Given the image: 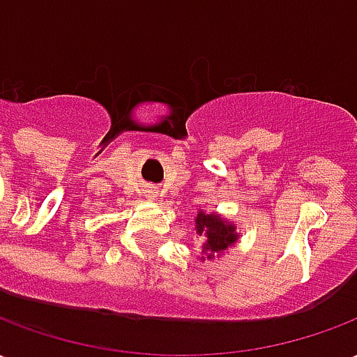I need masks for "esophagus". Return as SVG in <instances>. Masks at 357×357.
Wrapping results in <instances>:
<instances>
[{
    "instance_id": "obj_1",
    "label": "esophagus",
    "mask_w": 357,
    "mask_h": 357,
    "mask_svg": "<svg viewBox=\"0 0 357 357\" xmlns=\"http://www.w3.org/2000/svg\"><path fill=\"white\" fill-rule=\"evenodd\" d=\"M155 195H156L155 187H149V189H147V197H155Z\"/></svg>"
}]
</instances>
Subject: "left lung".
Instances as JSON below:
<instances>
[{
    "label": "left lung",
    "instance_id": "obj_1",
    "mask_svg": "<svg viewBox=\"0 0 357 357\" xmlns=\"http://www.w3.org/2000/svg\"><path fill=\"white\" fill-rule=\"evenodd\" d=\"M195 229L202 237V255L208 260L224 255L227 248L233 247L239 241L237 225L216 212L199 210V214L195 218ZM204 256L201 260H204Z\"/></svg>",
    "mask_w": 357,
    "mask_h": 357
}]
</instances>
